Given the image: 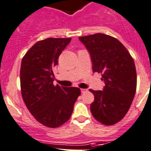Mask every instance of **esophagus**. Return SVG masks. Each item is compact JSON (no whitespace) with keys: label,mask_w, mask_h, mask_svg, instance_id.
Returning <instances> with one entry per match:
<instances>
[{"label":"esophagus","mask_w":151,"mask_h":151,"mask_svg":"<svg viewBox=\"0 0 151 151\" xmlns=\"http://www.w3.org/2000/svg\"><path fill=\"white\" fill-rule=\"evenodd\" d=\"M87 91H88V89H81V92H82V93H86Z\"/></svg>","instance_id":"34e87169"}]
</instances>
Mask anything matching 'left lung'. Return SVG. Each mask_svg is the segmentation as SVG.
Here are the masks:
<instances>
[{
  "mask_svg": "<svg viewBox=\"0 0 151 151\" xmlns=\"http://www.w3.org/2000/svg\"><path fill=\"white\" fill-rule=\"evenodd\" d=\"M89 51L93 72L102 74L103 91L89 89L94 95L90 110L104 125L118 123L127 113L137 89L134 61L125 46L116 38L97 33L79 37Z\"/></svg>",
  "mask_w": 151,
  "mask_h": 151,
  "instance_id": "obj_1",
  "label": "left lung"
}]
</instances>
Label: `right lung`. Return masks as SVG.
<instances>
[{
    "mask_svg": "<svg viewBox=\"0 0 151 151\" xmlns=\"http://www.w3.org/2000/svg\"><path fill=\"white\" fill-rule=\"evenodd\" d=\"M71 38H49L36 42L22 58L20 81L26 106L45 127H58L72 116L74 104L81 94L77 87L54 86L53 68Z\"/></svg>",
    "mask_w": 151,
    "mask_h": 151,
    "instance_id": "1",
    "label": "right lung"
}]
</instances>
